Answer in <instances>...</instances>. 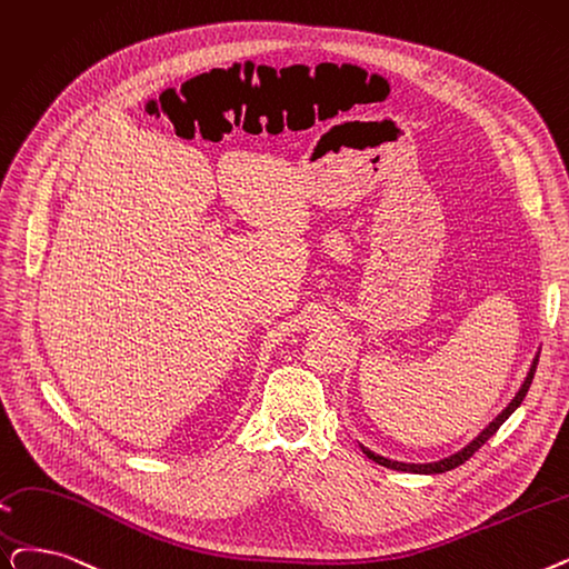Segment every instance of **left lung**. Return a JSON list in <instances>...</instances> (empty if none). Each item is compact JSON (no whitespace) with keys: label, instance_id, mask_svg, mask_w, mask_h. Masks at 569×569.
Returning <instances> with one entry per match:
<instances>
[{"label":"left lung","instance_id":"left-lung-1","mask_svg":"<svg viewBox=\"0 0 569 569\" xmlns=\"http://www.w3.org/2000/svg\"><path fill=\"white\" fill-rule=\"evenodd\" d=\"M537 362H539V356L535 358V362H532V367H530V372H528V379H526V383L521 386V390L516 392V398L511 400V405H509V407L496 418V421H492L472 443H469V447H465V449L458 451L456 456L443 458V460H439V462H430V465H407V462H395V460H388V458H383V456H377V453H372V451L365 449V447H362V453H365L369 460H375V462H379V465H383V467H388V469H398V472H413V475H441V472H449V469L460 467L465 460L472 458L492 435H496V432L500 430V426L518 409V405L523 402V398L528 395V388H530V383H532V379H535Z\"/></svg>","mask_w":569,"mask_h":569}]
</instances>
